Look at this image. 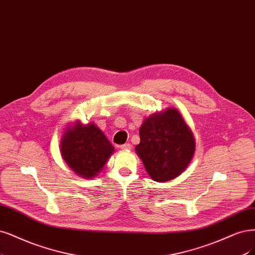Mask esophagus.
Wrapping results in <instances>:
<instances>
[{
	"mask_svg": "<svg viewBox=\"0 0 255 255\" xmlns=\"http://www.w3.org/2000/svg\"><path fill=\"white\" fill-rule=\"evenodd\" d=\"M120 148H121V150H130L131 145L129 143H125V144L120 145Z\"/></svg>",
	"mask_w": 255,
	"mask_h": 255,
	"instance_id": "1",
	"label": "esophagus"
}]
</instances>
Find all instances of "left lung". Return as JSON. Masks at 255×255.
Listing matches in <instances>:
<instances>
[{
    "label": "left lung",
    "instance_id": "8db88e82",
    "mask_svg": "<svg viewBox=\"0 0 255 255\" xmlns=\"http://www.w3.org/2000/svg\"><path fill=\"white\" fill-rule=\"evenodd\" d=\"M137 155L151 178L169 181L188 168L195 153V139L176 109L168 108L146 118L139 128Z\"/></svg>",
    "mask_w": 255,
    "mask_h": 255
}]
</instances>
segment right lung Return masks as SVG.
<instances>
[{
  "label": "right lung",
  "instance_id": "right-lung-1",
  "mask_svg": "<svg viewBox=\"0 0 255 255\" xmlns=\"http://www.w3.org/2000/svg\"><path fill=\"white\" fill-rule=\"evenodd\" d=\"M114 150L98 127L83 126L79 120L66 128L60 142L61 156L66 164L78 176L87 179L98 175Z\"/></svg>",
  "mask_w": 255,
  "mask_h": 255
}]
</instances>
